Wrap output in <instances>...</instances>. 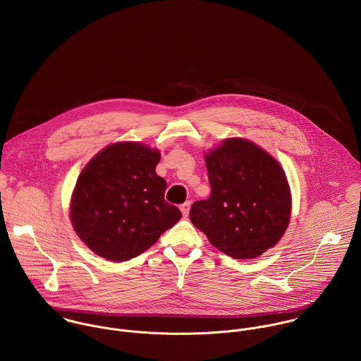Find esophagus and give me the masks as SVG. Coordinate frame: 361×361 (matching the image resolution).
Instances as JSON below:
<instances>
[{"label":"esophagus","instance_id":"esophagus-1","mask_svg":"<svg viewBox=\"0 0 361 361\" xmlns=\"http://www.w3.org/2000/svg\"><path fill=\"white\" fill-rule=\"evenodd\" d=\"M189 209H190V202H186V203H183V204L180 206V212H182V214H183L185 217H188Z\"/></svg>","mask_w":361,"mask_h":361}]
</instances>
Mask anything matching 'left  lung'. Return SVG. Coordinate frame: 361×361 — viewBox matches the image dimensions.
I'll list each match as a JSON object with an SVG mask.
<instances>
[{"label":"left lung","mask_w":361,"mask_h":361,"mask_svg":"<svg viewBox=\"0 0 361 361\" xmlns=\"http://www.w3.org/2000/svg\"><path fill=\"white\" fill-rule=\"evenodd\" d=\"M212 195L190 209V221L217 249L249 259L274 246L288 226L291 197L279 162L243 138L224 140L206 155Z\"/></svg>","instance_id":"obj_1"}]
</instances>
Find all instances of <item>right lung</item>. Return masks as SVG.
I'll list each match as a JSON object with an SVG mask.
<instances>
[{
  "label": "right lung",
  "mask_w": 361,
  "mask_h": 361,
  "mask_svg": "<svg viewBox=\"0 0 361 361\" xmlns=\"http://www.w3.org/2000/svg\"><path fill=\"white\" fill-rule=\"evenodd\" d=\"M159 158L142 144L118 142L81 172L71 221L97 255L114 262L135 257L180 220V210L164 199L166 182L155 173Z\"/></svg>",
  "instance_id": "right-lung-1"
}]
</instances>
